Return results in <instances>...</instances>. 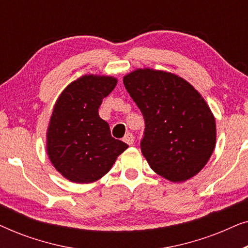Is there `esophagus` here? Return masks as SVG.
Segmentation results:
<instances>
[{
    "label": "esophagus",
    "mask_w": 248,
    "mask_h": 248,
    "mask_svg": "<svg viewBox=\"0 0 248 248\" xmlns=\"http://www.w3.org/2000/svg\"><path fill=\"white\" fill-rule=\"evenodd\" d=\"M123 141L125 143H127L128 145H132L134 143V137L132 133H126L125 134V137L123 138Z\"/></svg>",
    "instance_id": "34e87169"
}]
</instances>
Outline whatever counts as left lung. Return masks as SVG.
Masks as SVG:
<instances>
[{"label":"left lung","instance_id":"left-lung-1","mask_svg":"<svg viewBox=\"0 0 248 248\" xmlns=\"http://www.w3.org/2000/svg\"><path fill=\"white\" fill-rule=\"evenodd\" d=\"M123 83L143 115L141 151L151 169L185 182L209 161L216 147V120L194 87L176 74L138 69Z\"/></svg>","mask_w":248,"mask_h":248}]
</instances>
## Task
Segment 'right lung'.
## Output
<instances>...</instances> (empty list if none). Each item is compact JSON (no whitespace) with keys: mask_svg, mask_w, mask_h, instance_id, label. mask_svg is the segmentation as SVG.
<instances>
[{"mask_svg":"<svg viewBox=\"0 0 248 248\" xmlns=\"http://www.w3.org/2000/svg\"><path fill=\"white\" fill-rule=\"evenodd\" d=\"M117 80L83 76L60 94L47 128V155L56 170L73 183H93L106 175L128 148L110 135L109 125L98 114Z\"/></svg>","mask_w":248,"mask_h":248,"instance_id":"add662e5","label":"right lung"}]
</instances>
